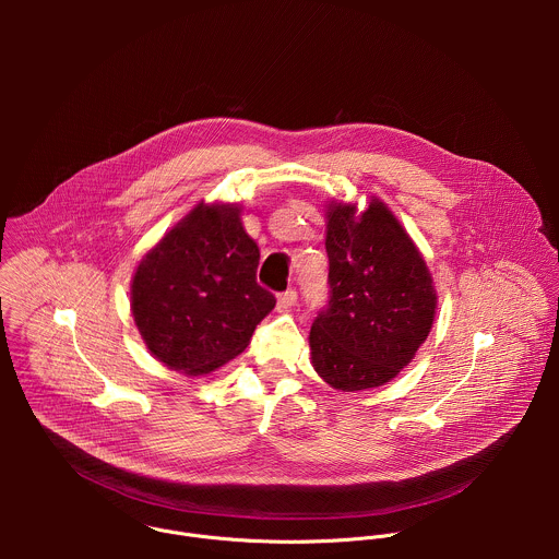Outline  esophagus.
I'll list each match as a JSON object with an SVG mask.
<instances>
[{"mask_svg":"<svg viewBox=\"0 0 559 559\" xmlns=\"http://www.w3.org/2000/svg\"><path fill=\"white\" fill-rule=\"evenodd\" d=\"M276 305H278V309H289V307H294V305H296V292H294V289H287V292L278 294Z\"/></svg>","mask_w":559,"mask_h":559,"instance_id":"34e87169","label":"esophagus"}]
</instances>
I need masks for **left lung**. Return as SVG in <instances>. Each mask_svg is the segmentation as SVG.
<instances>
[{"mask_svg":"<svg viewBox=\"0 0 559 559\" xmlns=\"http://www.w3.org/2000/svg\"><path fill=\"white\" fill-rule=\"evenodd\" d=\"M330 307L309 332L311 365L336 391H369L393 380L427 341L438 294L425 257L378 199L328 203Z\"/></svg>","mask_w":559,"mask_h":559,"instance_id":"8db88e82","label":"left lung"}]
</instances>
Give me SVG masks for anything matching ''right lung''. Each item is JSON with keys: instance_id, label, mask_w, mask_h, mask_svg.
<instances>
[{"instance_id": "add662e5", "label": "right lung", "mask_w": 559, "mask_h": 559, "mask_svg": "<svg viewBox=\"0 0 559 559\" xmlns=\"http://www.w3.org/2000/svg\"><path fill=\"white\" fill-rule=\"evenodd\" d=\"M259 259L241 205L197 203L132 274L130 309L147 352L186 376L246 352L276 305L257 283Z\"/></svg>"}]
</instances>
